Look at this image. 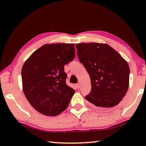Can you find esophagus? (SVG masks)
<instances>
[{
  "mask_svg": "<svg viewBox=\"0 0 146 146\" xmlns=\"http://www.w3.org/2000/svg\"><path fill=\"white\" fill-rule=\"evenodd\" d=\"M76 86V88H77L78 89H79V88H80V86H81V84L80 83H78Z\"/></svg>",
  "mask_w": 146,
  "mask_h": 146,
  "instance_id": "34e87169",
  "label": "esophagus"
}]
</instances>
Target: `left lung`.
Listing matches in <instances>:
<instances>
[{
  "instance_id": "8db88e82",
  "label": "left lung",
  "mask_w": 146,
  "mask_h": 146,
  "mask_svg": "<svg viewBox=\"0 0 146 146\" xmlns=\"http://www.w3.org/2000/svg\"><path fill=\"white\" fill-rule=\"evenodd\" d=\"M79 61L90 75L91 91L86 99L99 110L118 105L129 87V65L117 51L106 44H76Z\"/></svg>"
}]
</instances>
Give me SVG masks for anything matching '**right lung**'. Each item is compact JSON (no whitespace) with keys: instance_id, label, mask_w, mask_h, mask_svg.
I'll list each match as a JSON object with an SVG mask.
<instances>
[{"instance_id":"obj_1","label":"right lung","mask_w":146,"mask_h":146,"mask_svg":"<svg viewBox=\"0 0 146 146\" xmlns=\"http://www.w3.org/2000/svg\"><path fill=\"white\" fill-rule=\"evenodd\" d=\"M75 56V44H45L32 53L22 68L24 95L35 110L46 116L63 112L75 90L66 83L64 66Z\"/></svg>"}]
</instances>
